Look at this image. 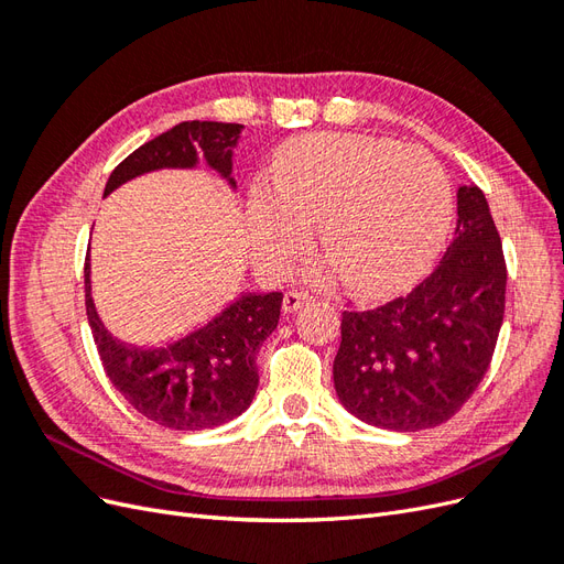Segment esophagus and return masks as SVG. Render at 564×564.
<instances>
[{
    "label": "esophagus",
    "mask_w": 564,
    "mask_h": 564,
    "mask_svg": "<svg viewBox=\"0 0 564 564\" xmlns=\"http://www.w3.org/2000/svg\"><path fill=\"white\" fill-rule=\"evenodd\" d=\"M313 296L308 294V292H286L284 294V301H282V313L284 315H292V313H296L303 303H308Z\"/></svg>",
    "instance_id": "obj_1"
}]
</instances>
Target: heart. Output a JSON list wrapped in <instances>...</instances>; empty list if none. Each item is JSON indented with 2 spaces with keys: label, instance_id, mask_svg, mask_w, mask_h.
I'll list each match as a JSON object with an SVG mask.
<instances>
[{
  "label": "heart",
  "instance_id": "obj_1",
  "mask_svg": "<svg viewBox=\"0 0 564 564\" xmlns=\"http://www.w3.org/2000/svg\"><path fill=\"white\" fill-rule=\"evenodd\" d=\"M256 249L284 265L308 245L313 220L340 278L362 296H386L419 280L452 218V185L421 148L362 133H315L289 143L275 185L251 204Z\"/></svg>",
  "mask_w": 564,
  "mask_h": 564
}]
</instances>
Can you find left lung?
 Instances as JSON below:
<instances>
[{"label":"left lung","mask_w":564,"mask_h":564,"mask_svg":"<svg viewBox=\"0 0 564 564\" xmlns=\"http://www.w3.org/2000/svg\"><path fill=\"white\" fill-rule=\"evenodd\" d=\"M456 197V237L431 275L340 319L336 395L379 429L416 433L449 421L491 365L506 311L501 237L480 187Z\"/></svg>","instance_id":"obj_1"}]
</instances>
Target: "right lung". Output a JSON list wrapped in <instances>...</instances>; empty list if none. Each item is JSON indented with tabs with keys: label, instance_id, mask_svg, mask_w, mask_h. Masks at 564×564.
Listing matches in <instances>:
<instances>
[{
	"label": "right lung",
	"instance_id": "right-lung-1",
	"mask_svg": "<svg viewBox=\"0 0 564 564\" xmlns=\"http://www.w3.org/2000/svg\"><path fill=\"white\" fill-rule=\"evenodd\" d=\"M242 124L181 122L135 148L115 166L106 195L124 181L162 166H193L204 152L209 166L230 183L232 145ZM87 317L100 362L124 400L164 429L204 431L240 416L259 388L256 355L275 332L282 294L245 296L207 327L160 350H135L115 340L100 324L89 286V256L84 261Z\"/></svg>",
	"mask_w": 564,
	"mask_h": 564
}]
</instances>
